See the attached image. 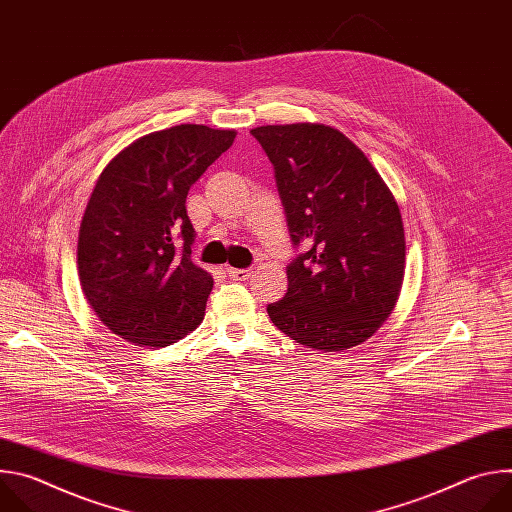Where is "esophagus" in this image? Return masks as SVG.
<instances>
[{"mask_svg":"<svg viewBox=\"0 0 512 512\" xmlns=\"http://www.w3.org/2000/svg\"><path fill=\"white\" fill-rule=\"evenodd\" d=\"M251 273H253L251 269H235V267L229 269V277L235 279V281H245V279L251 277Z\"/></svg>","mask_w":512,"mask_h":512,"instance_id":"obj_1","label":"esophagus"}]
</instances>
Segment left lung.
<instances>
[{
    "instance_id": "obj_1",
    "label": "left lung",
    "mask_w": 512,
    "mask_h": 512,
    "mask_svg": "<svg viewBox=\"0 0 512 512\" xmlns=\"http://www.w3.org/2000/svg\"><path fill=\"white\" fill-rule=\"evenodd\" d=\"M275 170L294 245L287 294L271 322L312 350L340 352L369 340L391 316L405 277L399 204L369 158L324 123L251 129Z\"/></svg>"
}]
</instances>
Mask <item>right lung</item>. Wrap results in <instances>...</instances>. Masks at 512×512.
Instances as JSON below:
<instances>
[{"label": "right lung", "instance_id": "add662e5", "mask_svg": "<svg viewBox=\"0 0 512 512\" xmlns=\"http://www.w3.org/2000/svg\"><path fill=\"white\" fill-rule=\"evenodd\" d=\"M235 129L174 125L131 141L101 172L77 247L83 294L135 346H170L204 320L212 275L190 259V186L227 152ZM180 236L182 250L173 247Z\"/></svg>", "mask_w": 512, "mask_h": 512}]
</instances>
